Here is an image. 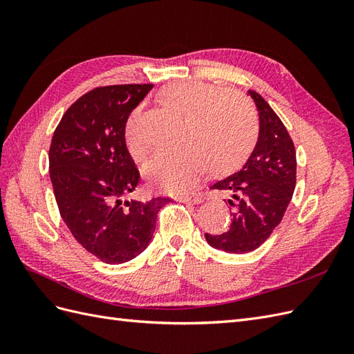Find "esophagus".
Instances as JSON below:
<instances>
[{
  "label": "esophagus",
  "mask_w": 354,
  "mask_h": 354,
  "mask_svg": "<svg viewBox=\"0 0 354 354\" xmlns=\"http://www.w3.org/2000/svg\"><path fill=\"white\" fill-rule=\"evenodd\" d=\"M176 199L180 202H185V203H201L203 201V196L201 194H198V192H192V194L177 196Z\"/></svg>",
  "instance_id": "34e87169"
}]
</instances>
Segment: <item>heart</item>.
<instances>
[{
    "label": "heart",
    "instance_id": "1",
    "mask_svg": "<svg viewBox=\"0 0 354 354\" xmlns=\"http://www.w3.org/2000/svg\"><path fill=\"white\" fill-rule=\"evenodd\" d=\"M165 108L181 116L178 147L155 155L145 168L151 186L181 194L205 171L226 173L239 167L254 149L260 133L259 115L245 95L202 81L180 80L158 93ZM140 108L127 116L125 149L134 162L146 158V146L137 133Z\"/></svg>",
    "mask_w": 354,
    "mask_h": 354
}]
</instances>
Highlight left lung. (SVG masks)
<instances>
[{"label":"left lung","instance_id":"8db88e82","mask_svg":"<svg viewBox=\"0 0 354 354\" xmlns=\"http://www.w3.org/2000/svg\"><path fill=\"white\" fill-rule=\"evenodd\" d=\"M260 116L259 140L242 169L211 185L230 195V229L223 234L205 233L216 250L245 254L259 248L282 221L292 199L297 158L292 138L281 118L259 93L248 91Z\"/></svg>","mask_w":354,"mask_h":354}]
</instances>
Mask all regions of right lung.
<instances>
[{
  "label": "right lung",
  "mask_w": 354,
  "mask_h": 354,
  "mask_svg": "<svg viewBox=\"0 0 354 354\" xmlns=\"http://www.w3.org/2000/svg\"><path fill=\"white\" fill-rule=\"evenodd\" d=\"M152 87L94 88L71 106L53 134L50 178L60 216L82 248L108 264L130 261L147 248L158 212L171 201L125 199L140 173L125 149L124 127Z\"/></svg>",
  "instance_id": "1"
}]
</instances>
